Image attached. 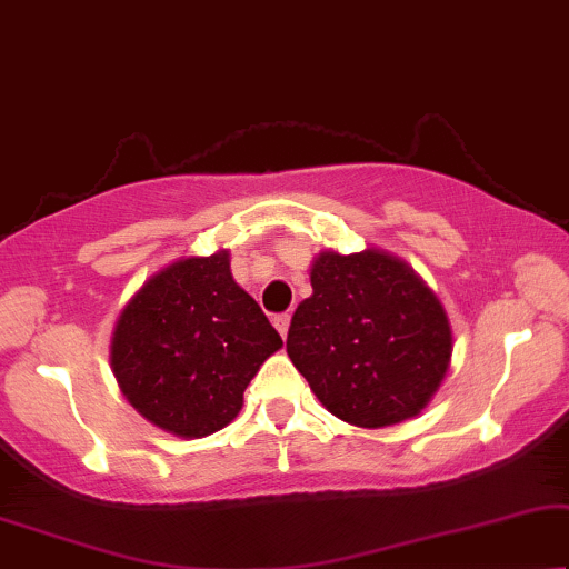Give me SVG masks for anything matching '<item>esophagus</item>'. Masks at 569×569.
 Returning a JSON list of instances; mask_svg holds the SVG:
<instances>
[{
	"label": "esophagus",
	"instance_id": "esophagus-1",
	"mask_svg": "<svg viewBox=\"0 0 569 569\" xmlns=\"http://www.w3.org/2000/svg\"><path fill=\"white\" fill-rule=\"evenodd\" d=\"M272 325H276L280 336L286 338V332H289V325H291V315H278V317H272Z\"/></svg>",
	"mask_w": 569,
	"mask_h": 569
}]
</instances>
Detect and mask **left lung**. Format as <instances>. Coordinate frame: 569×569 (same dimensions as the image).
<instances>
[{"mask_svg":"<svg viewBox=\"0 0 569 569\" xmlns=\"http://www.w3.org/2000/svg\"><path fill=\"white\" fill-rule=\"evenodd\" d=\"M312 297L293 312L289 351L317 400L361 429L413 419L442 385L452 328L437 293L385 249H322L309 268Z\"/></svg>","mask_w":569,"mask_h":569,"instance_id":"left-lung-1","label":"left lung"}]
</instances>
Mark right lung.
<instances>
[{"label": "right lung", "instance_id": "add662e5", "mask_svg": "<svg viewBox=\"0 0 569 569\" xmlns=\"http://www.w3.org/2000/svg\"><path fill=\"white\" fill-rule=\"evenodd\" d=\"M283 346L231 276L229 249L187 254L153 272L117 317L109 361L142 419L181 439L229 427L244 390Z\"/></svg>", "mask_w": 569, "mask_h": 569}]
</instances>
